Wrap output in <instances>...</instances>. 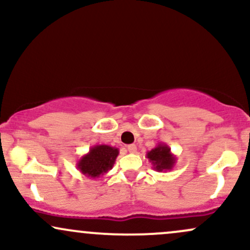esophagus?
Here are the masks:
<instances>
[{
  "label": "esophagus",
  "mask_w": 250,
  "mask_h": 250,
  "mask_svg": "<svg viewBox=\"0 0 250 250\" xmlns=\"http://www.w3.org/2000/svg\"><path fill=\"white\" fill-rule=\"evenodd\" d=\"M127 148H128L129 153H131V154L136 153V146H135V145H129Z\"/></svg>",
  "instance_id": "1"
}]
</instances>
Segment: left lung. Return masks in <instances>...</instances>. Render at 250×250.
<instances>
[{"label": "left lung", "mask_w": 250, "mask_h": 250, "mask_svg": "<svg viewBox=\"0 0 250 250\" xmlns=\"http://www.w3.org/2000/svg\"><path fill=\"white\" fill-rule=\"evenodd\" d=\"M147 159L153 165V169L156 171L171 170L176 163V156L171 154L169 146L159 143L154 149L147 153Z\"/></svg>", "instance_id": "left-lung-1"}]
</instances>
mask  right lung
<instances>
[{
	"instance_id": "right-lung-1",
	"label": "right lung",
	"mask_w": 250,
	"mask_h": 250,
	"mask_svg": "<svg viewBox=\"0 0 250 250\" xmlns=\"http://www.w3.org/2000/svg\"><path fill=\"white\" fill-rule=\"evenodd\" d=\"M119 153V149L115 147L96 145L77 161L76 167L85 177L99 179L114 167Z\"/></svg>"
}]
</instances>
